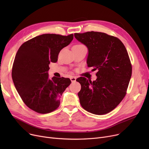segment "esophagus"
Listing matches in <instances>:
<instances>
[{"label": "esophagus", "mask_w": 149, "mask_h": 149, "mask_svg": "<svg viewBox=\"0 0 149 149\" xmlns=\"http://www.w3.org/2000/svg\"><path fill=\"white\" fill-rule=\"evenodd\" d=\"M70 81H71L72 82H75V81H76V77H70Z\"/></svg>", "instance_id": "34e87169"}]
</instances>
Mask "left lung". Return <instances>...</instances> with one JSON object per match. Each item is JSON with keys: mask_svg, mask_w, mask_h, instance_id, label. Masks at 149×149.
<instances>
[{"mask_svg": "<svg viewBox=\"0 0 149 149\" xmlns=\"http://www.w3.org/2000/svg\"><path fill=\"white\" fill-rule=\"evenodd\" d=\"M74 37L88 48V66L98 70L93 82L84 77L76 80L81 86L78 93L80 104L95 115L110 112L126 95L131 78L127 51L120 39L106 33L91 31Z\"/></svg>", "mask_w": 149, "mask_h": 149, "instance_id": "obj_1", "label": "left lung"}]
</instances>
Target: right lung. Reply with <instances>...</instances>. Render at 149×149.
<instances>
[{"instance_id":"obj_1","label":"right lung","mask_w":149,"mask_h":149,"mask_svg":"<svg viewBox=\"0 0 149 149\" xmlns=\"http://www.w3.org/2000/svg\"><path fill=\"white\" fill-rule=\"evenodd\" d=\"M74 35L45 34L23 43L13 63L12 79L23 102L40 113L58 107L60 97L71 83L68 78H49V65L56 63L60 51L72 42Z\"/></svg>"}]
</instances>
